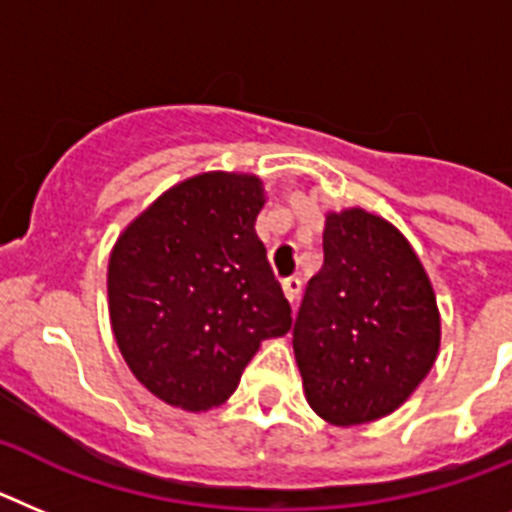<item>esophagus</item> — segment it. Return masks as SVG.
<instances>
[{
	"mask_svg": "<svg viewBox=\"0 0 512 512\" xmlns=\"http://www.w3.org/2000/svg\"><path fill=\"white\" fill-rule=\"evenodd\" d=\"M283 293H286V299L291 301V304H296L301 296V278H296V275L286 278V281H283Z\"/></svg>",
	"mask_w": 512,
	"mask_h": 512,
	"instance_id": "1",
	"label": "esophagus"
}]
</instances>
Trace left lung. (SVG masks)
I'll list each match as a JSON object with an SVG mask.
<instances>
[{
    "label": "left lung",
    "instance_id": "1",
    "mask_svg": "<svg viewBox=\"0 0 512 512\" xmlns=\"http://www.w3.org/2000/svg\"><path fill=\"white\" fill-rule=\"evenodd\" d=\"M322 247L293 350L311 410L332 425H361L397 410L428 376L441 317L417 255L379 216L330 213Z\"/></svg>",
    "mask_w": 512,
    "mask_h": 512
}]
</instances>
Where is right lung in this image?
<instances>
[{
    "mask_svg": "<svg viewBox=\"0 0 512 512\" xmlns=\"http://www.w3.org/2000/svg\"><path fill=\"white\" fill-rule=\"evenodd\" d=\"M252 175L190 177L151 203L113 247L110 322L133 376L182 410L234 394L262 340L291 330L255 221Z\"/></svg>",
    "mask_w": 512,
    "mask_h": 512,
    "instance_id": "1",
    "label": "right lung"
}]
</instances>
